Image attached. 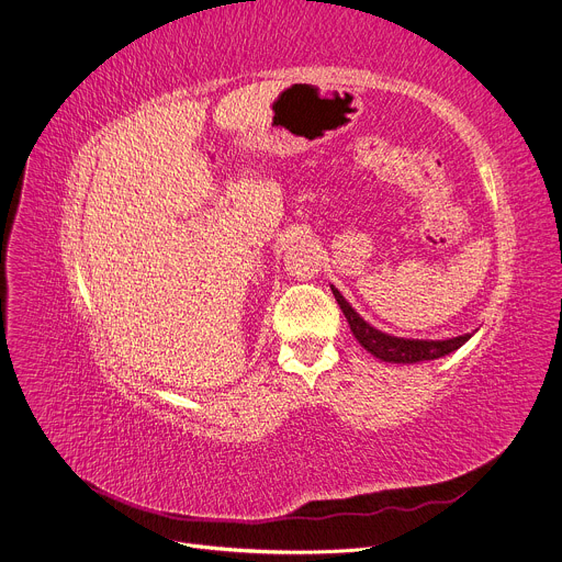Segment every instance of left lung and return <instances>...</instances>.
Here are the masks:
<instances>
[{"label": "left lung", "mask_w": 562, "mask_h": 562, "mask_svg": "<svg viewBox=\"0 0 562 562\" xmlns=\"http://www.w3.org/2000/svg\"><path fill=\"white\" fill-rule=\"evenodd\" d=\"M331 293H334L336 302L340 304V310H342L356 340H359L372 356H376V359H381L385 363L435 361V359H441V356L459 349L473 336V334H464V336L448 338V340H419V338L390 336V334L374 329L370 323H366L359 314H356L351 310V304L340 295V291L334 284H331Z\"/></svg>", "instance_id": "8db88e82"}]
</instances>
